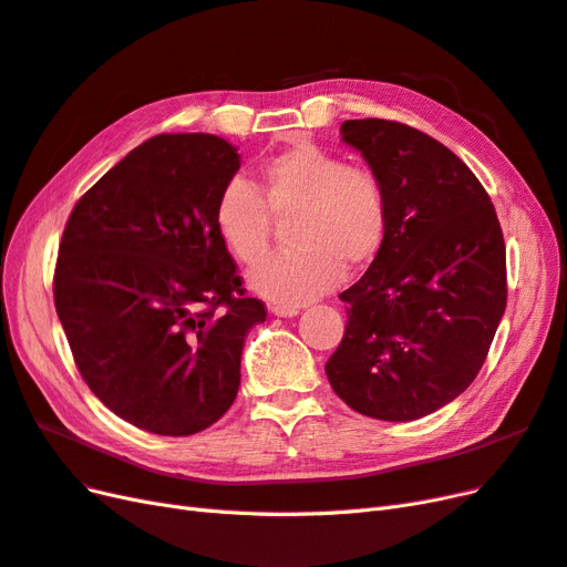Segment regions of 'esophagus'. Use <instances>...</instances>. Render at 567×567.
I'll list each match as a JSON object with an SVG mask.
<instances>
[{
  "label": "esophagus",
  "instance_id": "esophagus-1",
  "mask_svg": "<svg viewBox=\"0 0 567 567\" xmlns=\"http://www.w3.org/2000/svg\"><path fill=\"white\" fill-rule=\"evenodd\" d=\"M271 315L274 317H296L300 315L298 307H288V305H271Z\"/></svg>",
  "mask_w": 567,
  "mask_h": 567
}]
</instances>
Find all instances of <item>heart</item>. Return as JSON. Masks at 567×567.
<instances>
[{
    "label": "heart",
    "mask_w": 567,
    "mask_h": 567,
    "mask_svg": "<svg viewBox=\"0 0 567 567\" xmlns=\"http://www.w3.org/2000/svg\"><path fill=\"white\" fill-rule=\"evenodd\" d=\"M274 219H286V244L250 269L257 296L277 305L312 302L331 290L340 271L354 274L381 252L388 234V196L371 169L348 165L312 142L274 153L255 188L229 182L215 198L213 225L238 262L252 265L269 246Z\"/></svg>",
    "instance_id": "heart-1"
}]
</instances>
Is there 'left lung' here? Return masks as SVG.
I'll list each match as a JSON object with an SVG mask.
<instances>
[{
	"instance_id": "obj_1",
	"label": "left lung",
	"mask_w": 567,
	"mask_h": 567,
	"mask_svg": "<svg viewBox=\"0 0 567 567\" xmlns=\"http://www.w3.org/2000/svg\"><path fill=\"white\" fill-rule=\"evenodd\" d=\"M388 196V234L340 300L348 323L326 375L381 421H416L456 400L485 364L506 310V246L494 205L458 156L392 120H346Z\"/></svg>"
}]
</instances>
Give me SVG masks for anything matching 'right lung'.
Segmentation results:
<instances>
[{
    "label": "right lung",
    "mask_w": 567,
    "mask_h": 567,
    "mask_svg": "<svg viewBox=\"0 0 567 567\" xmlns=\"http://www.w3.org/2000/svg\"><path fill=\"white\" fill-rule=\"evenodd\" d=\"M238 167L221 136H151L68 217L56 315L84 383L142 431L182 437L221 419L241 383L244 340L267 319L213 225Z\"/></svg>",
    "instance_id": "obj_1"
}]
</instances>
